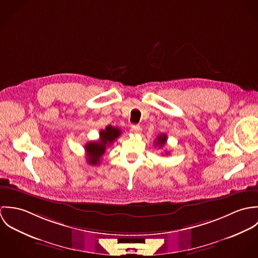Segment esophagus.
Segmentation results:
<instances>
[{
  "label": "esophagus",
  "mask_w": 258,
  "mask_h": 258,
  "mask_svg": "<svg viewBox=\"0 0 258 258\" xmlns=\"http://www.w3.org/2000/svg\"><path fill=\"white\" fill-rule=\"evenodd\" d=\"M131 131L134 133V134H141L142 132V128L138 125H134L131 127Z\"/></svg>",
  "instance_id": "34e87169"
}]
</instances>
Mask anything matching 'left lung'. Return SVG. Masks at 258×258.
Wrapping results in <instances>:
<instances>
[{
	"label": "left lung",
	"instance_id": "obj_1",
	"mask_svg": "<svg viewBox=\"0 0 258 258\" xmlns=\"http://www.w3.org/2000/svg\"><path fill=\"white\" fill-rule=\"evenodd\" d=\"M167 142V135L166 134H160L157 138H156V142H155V145L156 146H159V147H163L165 146ZM167 153V152H166Z\"/></svg>",
	"mask_w": 258,
	"mask_h": 258
}]
</instances>
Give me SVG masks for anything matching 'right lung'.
<instances>
[{
    "label": "right lung",
    "instance_id": "obj_1",
    "mask_svg": "<svg viewBox=\"0 0 258 258\" xmlns=\"http://www.w3.org/2000/svg\"><path fill=\"white\" fill-rule=\"evenodd\" d=\"M121 135V130L117 127L108 125L104 130L99 133V140L88 142L85 146L86 161L89 165H99L101 157L104 155L105 150Z\"/></svg>",
    "mask_w": 258,
    "mask_h": 258
}]
</instances>
